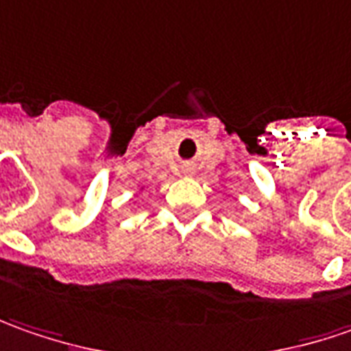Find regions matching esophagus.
Here are the masks:
<instances>
[{"label": "esophagus", "mask_w": 351, "mask_h": 351, "mask_svg": "<svg viewBox=\"0 0 351 351\" xmlns=\"http://www.w3.org/2000/svg\"><path fill=\"white\" fill-rule=\"evenodd\" d=\"M182 173H184V175H192V173H194V167H192V165H184V167H182Z\"/></svg>", "instance_id": "34e87169"}]
</instances>
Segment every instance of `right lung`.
Here are the masks:
<instances>
[{
    "label": "right lung",
    "instance_id": "1",
    "mask_svg": "<svg viewBox=\"0 0 351 351\" xmlns=\"http://www.w3.org/2000/svg\"><path fill=\"white\" fill-rule=\"evenodd\" d=\"M141 190H143V188H141Z\"/></svg>",
    "mask_w": 351,
    "mask_h": 351
}]
</instances>
